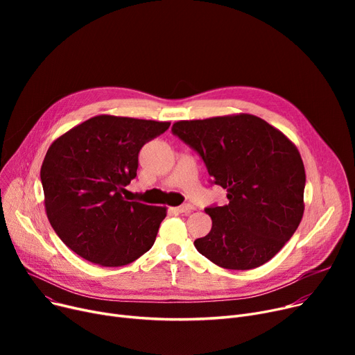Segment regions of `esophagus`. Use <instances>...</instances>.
I'll use <instances>...</instances> for the list:
<instances>
[{
	"label": "esophagus",
	"mask_w": 355,
	"mask_h": 355,
	"mask_svg": "<svg viewBox=\"0 0 355 355\" xmlns=\"http://www.w3.org/2000/svg\"><path fill=\"white\" fill-rule=\"evenodd\" d=\"M173 210H174V211H177V213H190V211L193 210V206H190V204H184V206L174 207Z\"/></svg>",
	"instance_id": "obj_1"
}]
</instances>
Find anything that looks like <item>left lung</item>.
I'll return each instance as SVG.
<instances>
[{
	"instance_id": "1",
	"label": "left lung",
	"mask_w": 355,
	"mask_h": 355,
	"mask_svg": "<svg viewBox=\"0 0 355 355\" xmlns=\"http://www.w3.org/2000/svg\"><path fill=\"white\" fill-rule=\"evenodd\" d=\"M173 132L227 190L229 204L206 209L213 226L194 241L196 249L225 269L266 263L296 232L305 210V168L295 144L250 114L178 121Z\"/></svg>"
}]
</instances>
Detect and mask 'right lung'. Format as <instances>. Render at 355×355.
I'll list each match as a JSON object with an SVG mask.
<instances>
[{
    "mask_svg": "<svg viewBox=\"0 0 355 355\" xmlns=\"http://www.w3.org/2000/svg\"><path fill=\"white\" fill-rule=\"evenodd\" d=\"M171 122L93 116L54 139L42 164L44 209L63 243L89 262L119 268L153 248L166 207L128 201L145 142Z\"/></svg>",
    "mask_w": 355,
    "mask_h": 355,
    "instance_id": "add662e5",
    "label": "right lung"
}]
</instances>
